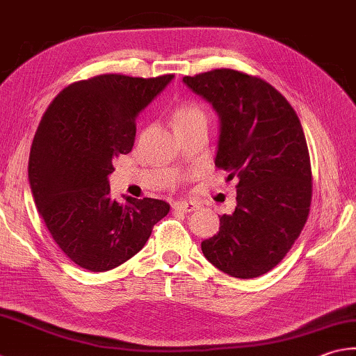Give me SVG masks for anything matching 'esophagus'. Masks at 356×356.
<instances>
[{
	"mask_svg": "<svg viewBox=\"0 0 356 356\" xmlns=\"http://www.w3.org/2000/svg\"><path fill=\"white\" fill-rule=\"evenodd\" d=\"M172 207L175 211H179V212H192V211H195L197 209V204H193V203H189V201H175V203L172 204Z\"/></svg>",
	"mask_w": 356,
	"mask_h": 356,
	"instance_id": "esophagus-1",
	"label": "esophagus"
}]
</instances>
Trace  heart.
<instances>
[{"label": "heart", "mask_w": 356, "mask_h": 356, "mask_svg": "<svg viewBox=\"0 0 356 356\" xmlns=\"http://www.w3.org/2000/svg\"><path fill=\"white\" fill-rule=\"evenodd\" d=\"M173 120H175V129L177 127L197 122V120H204L206 122V113L203 111L201 106L195 104H184L178 106L175 111V116H173Z\"/></svg>", "instance_id": "b5f03b06"}]
</instances>
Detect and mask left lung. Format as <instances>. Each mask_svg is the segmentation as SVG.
<instances>
[{"mask_svg": "<svg viewBox=\"0 0 356 356\" xmlns=\"http://www.w3.org/2000/svg\"><path fill=\"white\" fill-rule=\"evenodd\" d=\"M183 82L216 110V165L238 179L236 209L220 217V231L201 241V251L232 277H259L290 251L310 211L302 125L288 100L259 77L223 68Z\"/></svg>", "mask_w": 356, "mask_h": 356, "instance_id": "obj_1", "label": "left lung"}]
</instances>
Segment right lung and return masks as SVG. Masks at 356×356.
Here are the masks:
<instances>
[{"instance_id": "1", "label": "right lung", "mask_w": 356, "mask_h": 356, "mask_svg": "<svg viewBox=\"0 0 356 356\" xmlns=\"http://www.w3.org/2000/svg\"><path fill=\"white\" fill-rule=\"evenodd\" d=\"M173 80L102 74L66 86L52 100L33 138L29 184L60 250L74 264L102 273L143 250L169 212L163 200L110 195L113 159L133 149L136 118Z\"/></svg>"}]
</instances>
